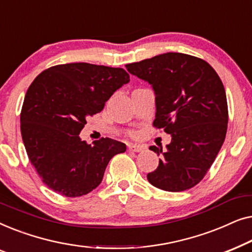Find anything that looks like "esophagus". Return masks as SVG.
<instances>
[{
    "label": "esophagus",
    "instance_id": "esophagus-1",
    "mask_svg": "<svg viewBox=\"0 0 252 252\" xmlns=\"http://www.w3.org/2000/svg\"><path fill=\"white\" fill-rule=\"evenodd\" d=\"M128 150L133 151V153H141L144 150V147L141 144H128Z\"/></svg>",
    "mask_w": 252,
    "mask_h": 252
}]
</instances>
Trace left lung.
<instances>
[{
  "label": "left lung",
  "mask_w": 252,
  "mask_h": 252,
  "mask_svg": "<svg viewBox=\"0 0 252 252\" xmlns=\"http://www.w3.org/2000/svg\"><path fill=\"white\" fill-rule=\"evenodd\" d=\"M130 74L149 82L155 92L154 126L172 136L148 181L166 191L194 187L211 167L226 137L228 108L219 75L205 61L166 53L126 65Z\"/></svg>",
  "instance_id": "1"
}]
</instances>
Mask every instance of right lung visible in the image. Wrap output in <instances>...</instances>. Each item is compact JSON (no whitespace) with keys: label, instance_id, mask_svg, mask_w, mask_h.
Wrapping results in <instances>:
<instances>
[{"label":"right lung","instance_id":"1","mask_svg":"<svg viewBox=\"0 0 252 252\" xmlns=\"http://www.w3.org/2000/svg\"><path fill=\"white\" fill-rule=\"evenodd\" d=\"M129 82L124 68L89 63L51 66L27 89L20 132L27 156L43 184L66 197L84 196L101 184L109 161L126 151L119 141L102 137L88 144L80 134L86 119Z\"/></svg>","mask_w":252,"mask_h":252}]
</instances>
